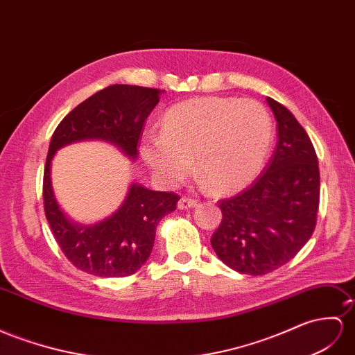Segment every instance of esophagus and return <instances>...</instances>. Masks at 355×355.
<instances>
[{
	"instance_id": "34e87169",
	"label": "esophagus",
	"mask_w": 355,
	"mask_h": 355,
	"mask_svg": "<svg viewBox=\"0 0 355 355\" xmlns=\"http://www.w3.org/2000/svg\"><path fill=\"white\" fill-rule=\"evenodd\" d=\"M198 204V201L195 198H190V196H181L180 201H178V208L180 210H187V208H192Z\"/></svg>"
}]
</instances>
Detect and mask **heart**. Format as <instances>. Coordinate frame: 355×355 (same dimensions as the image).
Returning a JSON list of instances; mask_svg holds the SVG:
<instances>
[{"label": "heart", "instance_id": "b5f03b06", "mask_svg": "<svg viewBox=\"0 0 355 355\" xmlns=\"http://www.w3.org/2000/svg\"><path fill=\"white\" fill-rule=\"evenodd\" d=\"M272 142V121L257 100L202 97L171 106L163 130L147 129L142 160L163 184L177 186L192 166L214 192L249 184L262 169Z\"/></svg>", "mask_w": 355, "mask_h": 355}]
</instances>
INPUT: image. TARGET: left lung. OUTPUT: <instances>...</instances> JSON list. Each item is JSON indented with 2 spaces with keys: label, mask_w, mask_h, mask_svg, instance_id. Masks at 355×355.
Masks as SVG:
<instances>
[{
  "label": "left lung",
  "mask_w": 355,
  "mask_h": 355,
  "mask_svg": "<svg viewBox=\"0 0 355 355\" xmlns=\"http://www.w3.org/2000/svg\"><path fill=\"white\" fill-rule=\"evenodd\" d=\"M267 103L277 121L276 150L248 189L220 199L223 217L211 235L223 264L250 276L293 259L312 237L320 208V168L311 138L284 105L271 97Z\"/></svg>",
  "instance_id": "1"
}]
</instances>
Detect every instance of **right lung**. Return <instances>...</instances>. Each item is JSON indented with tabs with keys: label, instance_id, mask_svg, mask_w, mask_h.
<instances>
[{
	"label": "right lung",
	"instance_id": "add662e5",
	"mask_svg": "<svg viewBox=\"0 0 355 355\" xmlns=\"http://www.w3.org/2000/svg\"><path fill=\"white\" fill-rule=\"evenodd\" d=\"M165 89L109 85L69 112L53 132L43 174V207L51 231L64 257L78 270L97 277H124L138 271L154 246L162 217L177 208L174 192H153L133 184L123 207L93 226L70 223L61 213L51 186V160L62 145L100 138L136 157L145 120Z\"/></svg>",
	"mask_w": 355,
	"mask_h": 355
}]
</instances>
